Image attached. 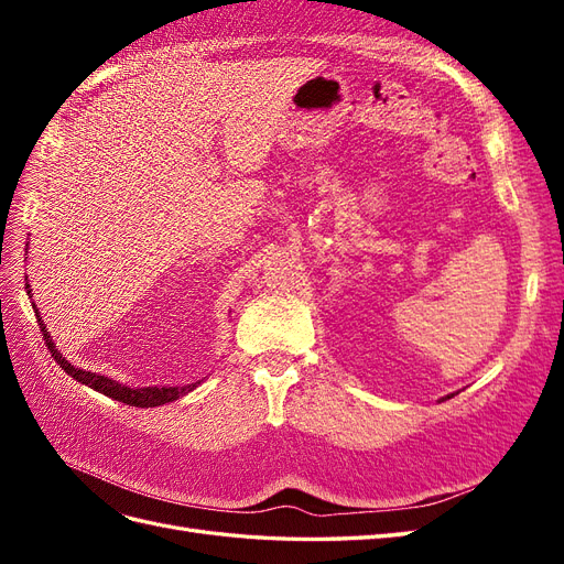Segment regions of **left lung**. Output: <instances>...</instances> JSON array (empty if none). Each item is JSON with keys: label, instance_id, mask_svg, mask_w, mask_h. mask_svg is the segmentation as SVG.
Segmentation results:
<instances>
[{"label": "left lung", "instance_id": "1", "mask_svg": "<svg viewBox=\"0 0 564 564\" xmlns=\"http://www.w3.org/2000/svg\"><path fill=\"white\" fill-rule=\"evenodd\" d=\"M447 398H452V395H447ZM447 398H445V400H447Z\"/></svg>", "mask_w": 564, "mask_h": 564}]
</instances>
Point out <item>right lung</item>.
<instances>
[{"instance_id":"1","label":"right lung","mask_w":564,"mask_h":564,"mask_svg":"<svg viewBox=\"0 0 564 564\" xmlns=\"http://www.w3.org/2000/svg\"><path fill=\"white\" fill-rule=\"evenodd\" d=\"M25 289H28V294H32L30 284H25ZM32 308H35V303H32ZM35 311H37V308H35ZM37 322H40V329H42V336H44V344H46L48 350H51V357H54V360L61 365V369H65V373H70V377H73L75 381H79V383H84V386H89V388H94V390H98V392H104V395H108V398H112V400H119V402H124V404H129V406H143V409H145V406H160V404L174 402V400L187 395V392L195 390V388L199 386V381H195V383H187V386L129 388V386L117 383V381H112V379H108V377H100V373L77 369L75 365L67 362L65 357L58 352V348L54 346V340H51V334H48L46 327H44V319L40 317V313H37Z\"/></svg>"}]
</instances>
